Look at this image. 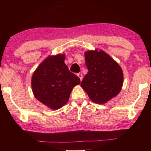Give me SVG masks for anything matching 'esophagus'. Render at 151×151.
I'll use <instances>...</instances> for the list:
<instances>
[{
  "label": "esophagus",
  "instance_id": "obj_1",
  "mask_svg": "<svg viewBox=\"0 0 151 151\" xmlns=\"http://www.w3.org/2000/svg\"><path fill=\"white\" fill-rule=\"evenodd\" d=\"M77 76H78V78H80V80L82 81V79H83V75H81V74H78Z\"/></svg>",
  "mask_w": 151,
  "mask_h": 151
}]
</instances>
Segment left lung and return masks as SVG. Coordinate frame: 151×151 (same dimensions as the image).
I'll use <instances>...</instances> for the list:
<instances>
[{"label": "left lung", "mask_w": 151, "mask_h": 151, "mask_svg": "<svg viewBox=\"0 0 151 151\" xmlns=\"http://www.w3.org/2000/svg\"><path fill=\"white\" fill-rule=\"evenodd\" d=\"M88 73L81 85L92 101L103 104L121 91L123 73L121 66L103 50L85 52Z\"/></svg>", "instance_id": "1"}]
</instances>
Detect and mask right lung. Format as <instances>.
I'll return each mask as SVG.
<instances>
[{
    "mask_svg": "<svg viewBox=\"0 0 151 151\" xmlns=\"http://www.w3.org/2000/svg\"><path fill=\"white\" fill-rule=\"evenodd\" d=\"M65 55L47 57L38 66L32 77V89L35 98L53 110L67 103L74 86L80 78L69 71L64 63Z\"/></svg>",
    "mask_w": 151,
    "mask_h": 151,
    "instance_id": "1",
    "label": "right lung"
}]
</instances>
